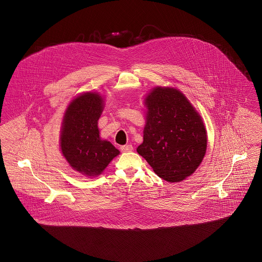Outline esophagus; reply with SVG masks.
<instances>
[{
    "label": "esophagus",
    "instance_id": "esophagus-1",
    "mask_svg": "<svg viewBox=\"0 0 262 262\" xmlns=\"http://www.w3.org/2000/svg\"><path fill=\"white\" fill-rule=\"evenodd\" d=\"M133 149H134V147H133V145H130V144H126V145L121 146V150H122L123 152H129V151H132Z\"/></svg>",
    "mask_w": 262,
    "mask_h": 262
}]
</instances>
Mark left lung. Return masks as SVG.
Wrapping results in <instances>:
<instances>
[{
  "label": "left lung",
  "instance_id": "obj_1",
  "mask_svg": "<svg viewBox=\"0 0 262 262\" xmlns=\"http://www.w3.org/2000/svg\"><path fill=\"white\" fill-rule=\"evenodd\" d=\"M145 104L146 125L137 152L163 180L181 182L198 169L205 155L203 122L186 96L174 88H155Z\"/></svg>",
  "mask_w": 262,
  "mask_h": 262
}]
</instances>
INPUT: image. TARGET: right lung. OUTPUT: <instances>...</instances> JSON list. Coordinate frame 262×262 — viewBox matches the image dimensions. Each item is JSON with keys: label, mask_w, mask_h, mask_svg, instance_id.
<instances>
[{"label": "right lung", "mask_w": 262, "mask_h": 262, "mask_svg": "<svg viewBox=\"0 0 262 262\" xmlns=\"http://www.w3.org/2000/svg\"><path fill=\"white\" fill-rule=\"evenodd\" d=\"M103 99L97 93H84L69 105L62 121L61 149L70 165L81 174H101L120 151L99 137L98 120Z\"/></svg>", "instance_id": "1"}]
</instances>
